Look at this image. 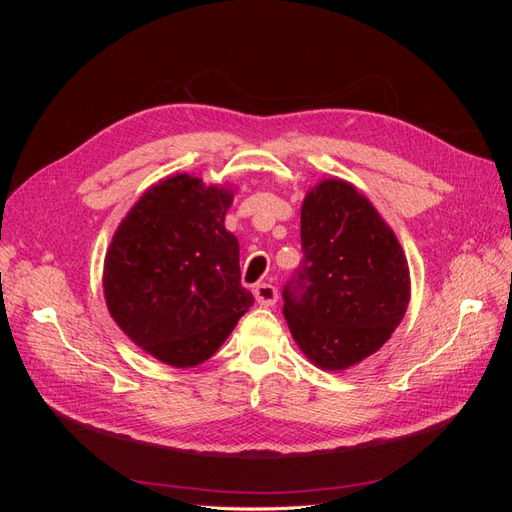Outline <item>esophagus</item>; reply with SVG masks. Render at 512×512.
I'll return each instance as SVG.
<instances>
[{
    "mask_svg": "<svg viewBox=\"0 0 512 512\" xmlns=\"http://www.w3.org/2000/svg\"><path fill=\"white\" fill-rule=\"evenodd\" d=\"M254 297H256V301H258V305L271 307V305H275V301H277V290H275V286H271V284H258V286L254 288Z\"/></svg>",
    "mask_w": 512,
    "mask_h": 512,
    "instance_id": "esophagus-1",
    "label": "esophagus"
}]
</instances>
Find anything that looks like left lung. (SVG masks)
<instances>
[{"label":"left lung","mask_w":512,"mask_h":512,"mask_svg":"<svg viewBox=\"0 0 512 512\" xmlns=\"http://www.w3.org/2000/svg\"><path fill=\"white\" fill-rule=\"evenodd\" d=\"M303 262L284 316L309 363L344 371L380 350L410 303V269L391 226L352 183L322 179L301 207Z\"/></svg>","instance_id":"obj_1"}]
</instances>
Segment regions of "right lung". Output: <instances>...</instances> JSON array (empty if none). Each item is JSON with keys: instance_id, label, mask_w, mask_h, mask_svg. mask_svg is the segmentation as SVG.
Wrapping results in <instances>:
<instances>
[{"instance_id": "obj_1", "label": "right lung", "mask_w": 512, "mask_h": 512, "mask_svg": "<svg viewBox=\"0 0 512 512\" xmlns=\"http://www.w3.org/2000/svg\"><path fill=\"white\" fill-rule=\"evenodd\" d=\"M235 190L181 173L158 181L117 226L104 299L132 342L173 367L205 363L254 305L239 241L226 230Z\"/></svg>"}]
</instances>
